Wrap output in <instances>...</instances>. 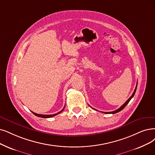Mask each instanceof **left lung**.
Instances as JSON below:
<instances>
[{"mask_svg":"<svg viewBox=\"0 0 155 155\" xmlns=\"http://www.w3.org/2000/svg\"><path fill=\"white\" fill-rule=\"evenodd\" d=\"M137 85H136V87H135V90H134V93H133V94L132 95V96L130 97L128 100L125 102V103L123 104V105H122V106L119 108V109H117V110H114V111H112V112H103V113H106V114H115V113H118V112H120V110H121L122 109H123L125 108V107L127 106V105L128 104V102H130V101L131 100V99L133 98V97L134 96V95H135V91H136V90H137ZM91 108H93V107H91ZM94 109V108H93ZM96 110V109H95Z\"/></svg>","mask_w":155,"mask_h":155,"instance_id":"obj_1","label":"left lung"}]
</instances>
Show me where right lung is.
<instances>
[{"instance_id":"right-lung-1","label":"right lung","mask_w":155,"mask_h":155,"mask_svg":"<svg viewBox=\"0 0 155 155\" xmlns=\"http://www.w3.org/2000/svg\"><path fill=\"white\" fill-rule=\"evenodd\" d=\"M64 108H65V107H64V109L61 110V111H60V112H58V113H56V114H37V113H34V112H32V113L34 114V115H35V116H38V117H44V118H48V117H53V116H56V115H57L58 114H59V113H60L61 112H62V111L64 110Z\"/></svg>"}]
</instances>
